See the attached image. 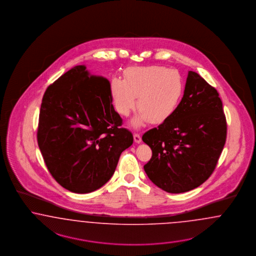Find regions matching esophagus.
<instances>
[{"mask_svg": "<svg viewBox=\"0 0 256 256\" xmlns=\"http://www.w3.org/2000/svg\"><path fill=\"white\" fill-rule=\"evenodd\" d=\"M133 139H134V142L136 144H140L142 142V139H141V136H140L139 133H134Z\"/></svg>", "mask_w": 256, "mask_h": 256, "instance_id": "1", "label": "esophagus"}]
</instances>
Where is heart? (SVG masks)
I'll return each instance as SVG.
<instances>
[{"label": "heart", "instance_id": "obj_1", "mask_svg": "<svg viewBox=\"0 0 256 256\" xmlns=\"http://www.w3.org/2000/svg\"><path fill=\"white\" fill-rule=\"evenodd\" d=\"M110 93L115 108L128 116L137 108L141 110L132 121L141 126L150 121L162 124L178 110L184 95V82L179 72L164 66L133 68L126 72V80L113 78Z\"/></svg>", "mask_w": 256, "mask_h": 256}]
</instances>
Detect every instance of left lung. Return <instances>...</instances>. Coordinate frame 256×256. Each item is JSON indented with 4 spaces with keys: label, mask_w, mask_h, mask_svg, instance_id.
<instances>
[{
    "label": "left lung",
    "mask_w": 256,
    "mask_h": 256,
    "mask_svg": "<svg viewBox=\"0 0 256 256\" xmlns=\"http://www.w3.org/2000/svg\"><path fill=\"white\" fill-rule=\"evenodd\" d=\"M226 137V122L218 92L198 73L188 72L176 112L142 137L152 150L144 170L166 192L192 190L214 172Z\"/></svg>",
    "instance_id": "left-lung-1"
}]
</instances>
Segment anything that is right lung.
<instances>
[{
  "label": "right lung",
  "instance_id": "add662e5",
  "mask_svg": "<svg viewBox=\"0 0 256 256\" xmlns=\"http://www.w3.org/2000/svg\"><path fill=\"white\" fill-rule=\"evenodd\" d=\"M121 126L108 80L84 64L62 74L44 94L37 132L53 178L75 194L100 188L132 144V133Z\"/></svg>",
  "mask_w": 256,
  "mask_h": 256
}]
</instances>
